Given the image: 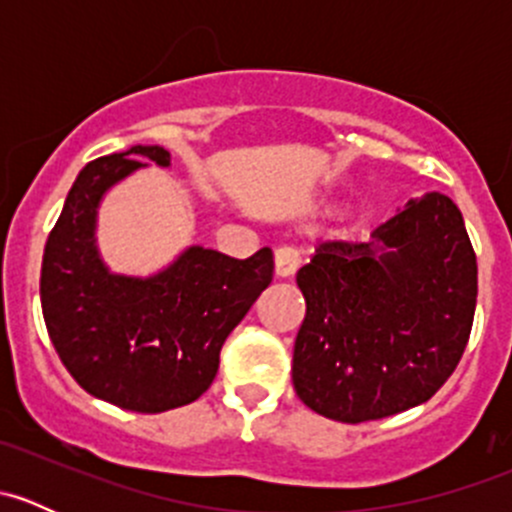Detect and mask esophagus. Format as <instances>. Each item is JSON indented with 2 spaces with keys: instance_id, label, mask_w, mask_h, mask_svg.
Here are the masks:
<instances>
[{
  "instance_id": "1",
  "label": "esophagus",
  "mask_w": 512,
  "mask_h": 512,
  "mask_svg": "<svg viewBox=\"0 0 512 512\" xmlns=\"http://www.w3.org/2000/svg\"><path fill=\"white\" fill-rule=\"evenodd\" d=\"M297 272V252L289 247H277L275 250V275L292 277Z\"/></svg>"
}]
</instances>
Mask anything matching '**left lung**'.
Here are the masks:
<instances>
[{
    "label": "left lung",
    "mask_w": 512,
    "mask_h": 512,
    "mask_svg": "<svg viewBox=\"0 0 512 512\" xmlns=\"http://www.w3.org/2000/svg\"><path fill=\"white\" fill-rule=\"evenodd\" d=\"M307 314L292 384L317 414L376 421L431 399L471 337L478 265L448 195L411 200L371 240H324L297 272Z\"/></svg>",
    "instance_id": "left-lung-1"
}]
</instances>
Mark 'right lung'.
<instances>
[{"label": "right lung", "instance_id": "obj_1", "mask_svg": "<svg viewBox=\"0 0 512 512\" xmlns=\"http://www.w3.org/2000/svg\"><path fill=\"white\" fill-rule=\"evenodd\" d=\"M170 165L160 146H133L91 160L66 195L44 247L41 312L76 384L138 414L200 399L213 384L227 334L272 282V250L247 260L190 247L148 280L111 275L94 245L96 208L141 160Z\"/></svg>", "mask_w": 512, "mask_h": 512}]
</instances>
